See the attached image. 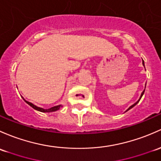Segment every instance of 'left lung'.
<instances>
[{"mask_svg":"<svg viewBox=\"0 0 161 161\" xmlns=\"http://www.w3.org/2000/svg\"><path fill=\"white\" fill-rule=\"evenodd\" d=\"M143 66H144V62H143ZM145 68V67H144ZM144 92H145V89H144V90H143V92H142V93H141V96H140V99H139V100L137 101V102H136V103H134V104H133V105H132V106H130V107L129 108V109H127V110H129V109H132V108H133V106H136V104H137V103H139V101H140V99H141V98H142V96H143V93H144ZM127 110H126V111H127Z\"/></svg>","mask_w":161,"mask_h":161,"instance_id":"1","label":"left lung"}]
</instances>
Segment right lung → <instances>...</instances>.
Returning a JSON list of instances; mask_svg holds the SVG:
<instances>
[{
    "label": "right lung",
    "instance_id": "obj_1",
    "mask_svg": "<svg viewBox=\"0 0 161 161\" xmlns=\"http://www.w3.org/2000/svg\"><path fill=\"white\" fill-rule=\"evenodd\" d=\"M24 100L27 103H28V105H29L30 106H31L33 109H35V110H38V111H40V112H42V113H51V112H55L56 110H58V109H59V108L62 107V106L61 105H59V106H53V107H51L49 108V109H42V108H40V107H38V106H35L34 104H32L31 103H29L28 102V101H26L25 99H24Z\"/></svg>",
    "mask_w": 161,
    "mask_h": 161
}]
</instances>
